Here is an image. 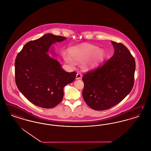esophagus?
Instances as JSON below:
<instances>
[{"label": "esophagus", "mask_w": 151, "mask_h": 151, "mask_svg": "<svg viewBox=\"0 0 151 151\" xmlns=\"http://www.w3.org/2000/svg\"><path fill=\"white\" fill-rule=\"evenodd\" d=\"M81 77H82V75L80 73H78L77 74H76V79H80L81 78Z\"/></svg>", "instance_id": "34e87169"}]
</instances>
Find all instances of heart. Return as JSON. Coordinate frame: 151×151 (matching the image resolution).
I'll list each match as a JSON object with an SVG mask.
<instances>
[{"mask_svg": "<svg viewBox=\"0 0 151 151\" xmlns=\"http://www.w3.org/2000/svg\"><path fill=\"white\" fill-rule=\"evenodd\" d=\"M68 51L70 55L65 52L62 53L64 62L71 67H73L75 62L82 63V68L85 70L96 67L106 58L104 51L93 45L74 46L71 47Z\"/></svg>", "mask_w": 151, "mask_h": 151, "instance_id": "1", "label": "heart"}]
</instances>
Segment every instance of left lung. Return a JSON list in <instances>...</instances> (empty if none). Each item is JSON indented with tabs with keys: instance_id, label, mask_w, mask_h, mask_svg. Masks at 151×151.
<instances>
[{
	"instance_id": "8db88e82",
	"label": "left lung",
	"mask_w": 151,
	"mask_h": 151,
	"mask_svg": "<svg viewBox=\"0 0 151 151\" xmlns=\"http://www.w3.org/2000/svg\"><path fill=\"white\" fill-rule=\"evenodd\" d=\"M112 57L97 69L83 76V97L89 107L103 111L123 100L131 91L136 68L134 58L122 43L111 41Z\"/></svg>"
}]
</instances>
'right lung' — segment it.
<instances>
[{"mask_svg":"<svg viewBox=\"0 0 151 151\" xmlns=\"http://www.w3.org/2000/svg\"><path fill=\"white\" fill-rule=\"evenodd\" d=\"M67 38L46 34L28 42L18 53L15 63V81L20 92L37 106L52 108L58 105L64 96V87L72 83L76 72H67L53 56L52 45Z\"/></svg>","mask_w":151,"mask_h":151,"instance_id":"1","label":"right lung"}]
</instances>
